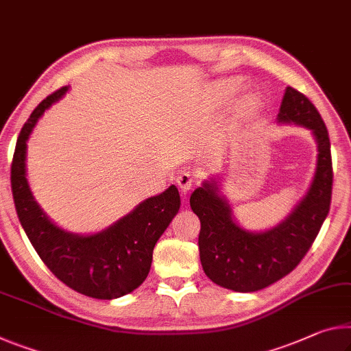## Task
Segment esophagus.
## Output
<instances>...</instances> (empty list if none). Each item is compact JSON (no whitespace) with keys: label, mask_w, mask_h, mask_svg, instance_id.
I'll list each match as a JSON object with an SVG mask.
<instances>
[{"label":"esophagus","mask_w":351,"mask_h":351,"mask_svg":"<svg viewBox=\"0 0 351 351\" xmlns=\"http://www.w3.org/2000/svg\"><path fill=\"white\" fill-rule=\"evenodd\" d=\"M176 182H178V186H180L181 191L187 193L193 186H195V178H193L191 173H187V171H184V173H181L176 178Z\"/></svg>","instance_id":"34e87169"}]
</instances>
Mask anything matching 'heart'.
Listing matches in <instances>:
<instances>
[{"label": "heart", "instance_id": "obj_1", "mask_svg": "<svg viewBox=\"0 0 351 351\" xmlns=\"http://www.w3.org/2000/svg\"><path fill=\"white\" fill-rule=\"evenodd\" d=\"M234 90H236V84H223V86H220L219 95H217V98H219L220 103H225V101H228V99L232 97V93H234ZM258 104H259L258 98L253 97V95H248V97H245V98L242 99L241 104H239V109H241L242 112H252L253 109L258 108Z\"/></svg>", "mask_w": 351, "mask_h": 351}]
</instances>
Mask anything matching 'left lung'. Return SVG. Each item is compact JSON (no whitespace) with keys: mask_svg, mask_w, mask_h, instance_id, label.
I'll use <instances>...</instances> for the list:
<instances>
[{"mask_svg":"<svg viewBox=\"0 0 351 351\" xmlns=\"http://www.w3.org/2000/svg\"><path fill=\"white\" fill-rule=\"evenodd\" d=\"M313 132L317 142L315 173L306 195L285 220L267 231H247L232 217L215 178L191 195L198 215L199 261L210 281L234 292H256L274 285L295 269L313 245L330 213L332 191L331 145L315 106L303 93L287 87L276 117Z\"/></svg>","mask_w":351,"mask_h":351,"instance_id":"1","label":"left lung"}]
</instances>
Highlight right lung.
I'll return each instance as SVG.
<instances>
[{
    "label": "right lung",
    "instance_id": "add662e5",
    "mask_svg": "<svg viewBox=\"0 0 351 351\" xmlns=\"http://www.w3.org/2000/svg\"><path fill=\"white\" fill-rule=\"evenodd\" d=\"M66 90L69 87H62L43 99L16 138L10 167L15 209L37 254L64 285L92 298H119L145 281L156 242L180 210V192L170 186L95 234H76L51 221L27 184L26 142L43 112Z\"/></svg>",
    "mask_w": 351,
    "mask_h": 351
}]
</instances>
